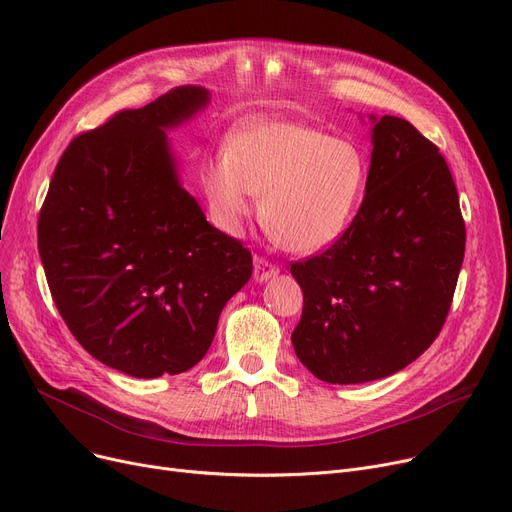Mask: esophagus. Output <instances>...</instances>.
Returning a JSON list of instances; mask_svg holds the SVG:
<instances>
[{"label": "esophagus", "mask_w": 512, "mask_h": 512, "mask_svg": "<svg viewBox=\"0 0 512 512\" xmlns=\"http://www.w3.org/2000/svg\"><path fill=\"white\" fill-rule=\"evenodd\" d=\"M278 272H280V270H278V267H276L270 259L255 255V267H253V278H255V282H267L270 278H274Z\"/></svg>", "instance_id": "esophagus-1"}]
</instances>
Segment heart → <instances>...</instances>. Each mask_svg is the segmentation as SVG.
Wrapping results in <instances>:
<instances>
[{
    "label": "heart",
    "mask_w": 512,
    "mask_h": 512,
    "mask_svg": "<svg viewBox=\"0 0 512 512\" xmlns=\"http://www.w3.org/2000/svg\"><path fill=\"white\" fill-rule=\"evenodd\" d=\"M213 220L238 232L259 209L263 222L290 251L313 253L351 224L363 199V151L324 130L284 120H255L234 132L228 149L201 170Z\"/></svg>",
    "instance_id": "1"
}]
</instances>
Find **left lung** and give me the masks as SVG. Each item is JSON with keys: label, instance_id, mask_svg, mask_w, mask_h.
Wrapping results in <instances>:
<instances>
[{"label": "left lung", "instance_id": "1", "mask_svg": "<svg viewBox=\"0 0 512 512\" xmlns=\"http://www.w3.org/2000/svg\"><path fill=\"white\" fill-rule=\"evenodd\" d=\"M369 118L371 166L355 220L330 249L290 265L303 290L294 353L328 384L380 380L423 355L465 257L459 193L438 147L407 120Z\"/></svg>", "mask_w": 512, "mask_h": 512}]
</instances>
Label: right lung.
<instances>
[{"label":"right lung","instance_id":"add662e5","mask_svg":"<svg viewBox=\"0 0 512 512\" xmlns=\"http://www.w3.org/2000/svg\"><path fill=\"white\" fill-rule=\"evenodd\" d=\"M207 101L203 87H176L78 134L39 213V255L68 330L132 378L195 367L253 274L251 251L182 188L166 137Z\"/></svg>","mask_w":512,"mask_h":512}]
</instances>
